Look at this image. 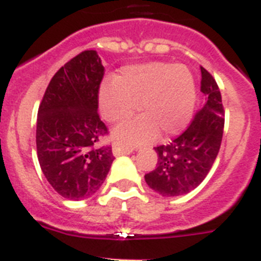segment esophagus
<instances>
[{
  "instance_id": "1",
  "label": "esophagus",
  "mask_w": 261,
  "mask_h": 261,
  "mask_svg": "<svg viewBox=\"0 0 261 261\" xmlns=\"http://www.w3.org/2000/svg\"><path fill=\"white\" fill-rule=\"evenodd\" d=\"M112 153H114L115 156L126 155V154L132 153V149H123V147H120V146H117V145H115V146L112 147Z\"/></svg>"
}]
</instances>
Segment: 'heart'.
Segmentation results:
<instances>
[{"mask_svg": "<svg viewBox=\"0 0 261 261\" xmlns=\"http://www.w3.org/2000/svg\"><path fill=\"white\" fill-rule=\"evenodd\" d=\"M140 102L144 115L117 129L124 145L145 142L155 136L176 135L191 120L196 106V87L191 71L183 65L147 62L126 66L105 84L99 93V107L110 123L132 116Z\"/></svg>", "mask_w": 261, "mask_h": 261, "instance_id": "b5f03b06", "label": "heart"}]
</instances>
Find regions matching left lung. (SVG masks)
<instances>
[{
  "label": "left lung",
  "instance_id": "1",
  "mask_svg": "<svg viewBox=\"0 0 261 261\" xmlns=\"http://www.w3.org/2000/svg\"><path fill=\"white\" fill-rule=\"evenodd\" d=\"M201 93L206 102L188 128L168 145L154 147L155 168L145 175L151 190L162 196H180L200 186L216 161L222 142L225 111L213 75L201 66Z\"/></svg>",
  "mask_w": 261,
  "mask_h": 261
}]
</instances>
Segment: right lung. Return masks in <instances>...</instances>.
I'll return each mask as SVG.
<instances>
[{
    "label": "right lung",
    "instance_id": "right-lung-1",
    "mask_svg": "<svg viewBox=\"0 0 261 261\" xmlns=\"http://www.w3.org/2000/svg\"><path fill=\"white\" fill-rule=\"evenodd\" d=\"M103 75L96 50H84L57 70L39 106V163L53 190L68 200L94 195L115 159L111 145L102 144L108 135L98 114Z\"/></svg>",
    "mask_w": 261,
    "mask_h": 261
}]
</instances>
